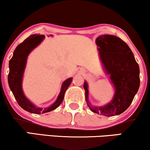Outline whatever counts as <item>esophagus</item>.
Instances as JSON below:
<instances>
[{"label":"esophagus","mask_w":150,"mask_h":150,"mask_svg":"<svg viewBox=\"0 0 150 150\" xmlns=\"http://www.w3.org/2000/svg\"><path fill=\"white\" fill-rule=\"evenodd\" d=\"M77 72H78L79 73H80V74H81L82 73V72H83V71L82 70H81V69H77Z\"/></svg>","instance_id":"34e87169"}]
</instances>
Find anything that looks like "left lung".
Wrapping results in <instances>:
<instances>
[{"mask_svg": "<svg viewBox=\"0 0 150 150\" xmlns=\"http://www.w3.org/2000/svg\"><path fill=\"white\" fill-rule=\"evenodd\" d=\"M100 61L114 88L111 101L97 107L88 99V84L84 82L87 105L93 113L105 116L117 115L129 107L140 86L139 66L125 42L116 36L100 35L96 40Z\"/></svg>", "mask_w": 150, "mask_h": 150, "instance_id": "obj_1", "label": "left lung"}]
</instances>
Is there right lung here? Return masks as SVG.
<instances>
[{
  "mask_svg": "<svg viewBox=\"0 0 150 150\" xmlns=\"http://www.w3.org/2000/svg\"><path fill=\"white\" fill-rule=\"evenodd\" d=\"M50 36L52 37V35H50ZM44 38V35H39L37 34L30 35L23 42L20 43L16 47L13 53L12 57L9 62L8 84L15 99L16 100L21 107L28 112L35 114L45 113L57 109L62 104L66 89L73 81V77H69L64 81L62 85L61 91L56 101L52 105L44 109L36 107L25 96L22 88V83L24 71L27 64L28 57L34 49L37 48L42 42Z\"/></svg>",
  "mask_w": 150,
  "mask_h": 150,
  "instance_id": "right-lung-1",
  "label": "right lung"
}]
</instances>
